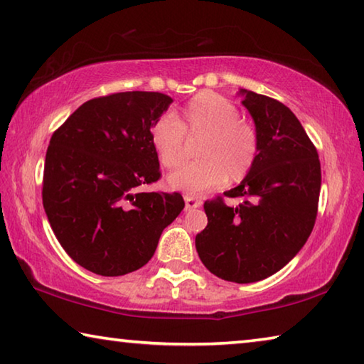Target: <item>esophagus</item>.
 Wrapping results in <instances>:
<instances>
[{
	"label": "esophagus",
	"mask_w": 364,
	"mask_h": 364,
	"mask_svg": "<svg viewBox=\"0 0 364 364\" xmlns=\"http://www.w3.org/2000/svg\"><path fill=\"white\" fill-rule=\"evenodd\" d=\"M184 202H186V210H193V208H199L202 205V200L193 196H184Z\"/></svg>",
	"instance_id": "1"
}]
</instances>
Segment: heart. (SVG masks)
Here are the masks:
<instances>
[{
  "label": "heart",
  "instance_id": "heart-1",
  "mask_svg": "<svg viewBox=\"0 0 364 364\" xmlns=\"http://www.w3.org/2000/svg\"><path fill=\"white\" fill-rule=\"evenodd\" d=\"M151 141L162 167L175 170L191 156L189 141H199L200 160L170 175L171 188L188 196L228 183H239L257 162L258 133L239 107L215 91H200L186 102L180 119L165 112L154 120Z\"/></svg>",
  "mask_w": 364,
  "mask_h": 364
}]
</instances>
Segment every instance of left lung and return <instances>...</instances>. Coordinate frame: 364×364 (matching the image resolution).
I'll list each match as a JSON object with an SVG mask.
<instances>
[{
    "mask_svg": "<svg viewBox=\"0 0 364 364\" xmlns=\"http://www.w3.org/2000/svg\"><path fill=\"white\" fill-rule=\"evenodd\" d=\"M258 133L257 162L239 186L204 204L208 223L196 236L205 268L247 284L279 271L304 247L318 215L321 165L292 110L273 97L242 90Z\"/></svg>",
    "mask_w": 364,
    "mask_h": 364,
    "instance_id": "8db88e82",
    "label": "left lung"
}]
</instances>
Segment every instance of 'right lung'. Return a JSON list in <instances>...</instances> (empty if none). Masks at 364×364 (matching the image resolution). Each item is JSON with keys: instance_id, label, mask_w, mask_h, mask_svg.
Instances as JSON below:
<instances>
[{"instance_id": "obj_1", "label": "right lung", "mask_w": 364, "mask_h": 364, "mask_svg": "<svg viewBox=\"0 0 364 364\" xmlns=\"http://www.w3.org/2000/svg\"><path fill=\"white\" fill-rule=\"evenodd\" d=\"M171 97L125 91L82 104L49 141L43 207L73 262L122 276L151 260L160 234L184 208L178 193H143L160 180L151 127Z\"/></svg>"}]
</instances>
